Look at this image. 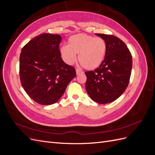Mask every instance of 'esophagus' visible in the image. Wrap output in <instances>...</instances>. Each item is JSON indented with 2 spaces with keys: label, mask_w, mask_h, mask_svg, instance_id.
<instances>
[{
  "label": "esophagus",
  "mask_w": 155,
  "mask_h": 155,
  "mask_svg": "<svg viewBox=\"0 0 155 155\" xmlns=\"http://www.w3.org/2000/svg\"><path fill=\"white\" fill-rule=\"evenodd\" d=\"M76 74H77V75H79V74H83V72L81 71V70H79V69H76Z\"/></svg>",
  "instance_id": "obj_1"
}]
</instances>
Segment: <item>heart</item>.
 Wrapping results in <instances>:
<instances>
[{"label": "heart", "instance_id": "b5f03b06", "mask_svg": "<svg viewBox=\"0 0 155 155\" xmlns=\"http://www.w3.org/2000/svg\"><path fill=\"white\" fill-rule=\"evenodd\" d=\"M107 51V43L101 37H95L84 34L72 35L68 41V45L60 48V55L68 64L78 61L83 68L93 70L103 63Z\"/></svg>", "mask_w": 155, "mask_h": 155}]
</instances>
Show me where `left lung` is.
Returning <instances> with one entry per match:
<instances>
[{"instance_id":"1","label":"left lung","mask_w":155,"mask_h":155,"mask_svg":"<svg viewBox=\"0 0 155 155\" xmlns=\"http://www.w3.org/2000/svg\"><path fill=\"white\" fill-rule=\"evenodd\" d=\"M107 43L105 59L96 70L85 72L86 91L97 104H106L115 101L129 85L133 59L127 46L118 37L96 34Z\"/></svg>"}]
</instances>
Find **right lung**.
Returning a JSON list of instances; mask_svg holds the SVG:
<instances>
[{"label":"right lung","mask_w":155,"mask_h":155,"mask_svg":"<svg viewBox=\"0 0 155 155\" xmlns=\"http://www.w3.org/2000/svg\"><path fill=\"white\" fill-rule=\"evenodd\" d=\"M61 36L43 34L30 40L21 50L19 74L21 85L31 99L48 105L58 101L76 76V70L61 57Z\"/></svg>","instance_id":"right-lung-1"}]
</instances>
